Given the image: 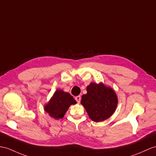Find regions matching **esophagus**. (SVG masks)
<instances>
[{
    "mask_svg": "<svg viewBox=\"0 0 156 156\" xmlns=\"http://www.w3.org/2000/svg\"><path fill=\"white\" fill-rule=\"evenodd\" d=\"M75 100H76V101H77L78 103H79V102H80V101H81V96H77V97H75Z\"/></svg>",
    "mask_w": 156,
    "mask_h": 156,
    "instance_id": "34e87169",
    "label": "esophagus"
}]
</instances>
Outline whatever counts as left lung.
I'll use <instances>...</instances> for the list:
<instances>
[{
  "label": "left lung",
  "mask_w": 156,
  "mask_h": 156,
  "mask_svg": "<svg viewBox=\"0 0 156 156\" xmlns=\"http://www.w3.org/2000/svg\"><path fill=\"white\" fill-rule=\"evenodd\" d=\"M87 93L81 101L90 119L94 122H101L111 117L118 105V97L112 88L102 83H90L87 87Z\"/></svg>",
  "instance_id": "1"
}]
</instances>
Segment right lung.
Returning <instances> with one entry per match:
<instances>
[{"instance_id": "right-lung-1", "label": "right lung", "mask_w": 156, "mask_h": 156, "mask_svg": "<svg viewBox=\"0 0 156 156\" xmlns=\"http://www.w3.org/2000/svg\"><path fill=\"white\" fill-rule=\"evenodd\" d=\"M76 103L77 102L69 93L58 89L48 103L44 106V110L51 117L58 120L62 119L71 105Z\"/></svg>"}]
</instances>
